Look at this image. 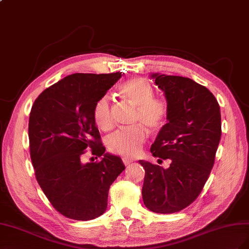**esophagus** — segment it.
<instances>
[{
    "mask_svg": "<svg viewBox=\"0 0 249 249\" xmlns=\"http://www.w3.org/2000/svg\"><path fill=\"white\" fill-rule=\"evenodd\" d=\"M122 160H123V162H124V165H125V166L131 164V162L133 161L131 159H129V158H126V156H124V158L122 159Z\"/></svg>",
    "mask_w": 249,
    "mask_h": 249,
    "instance_id": "34e87169",
    "label": "esophagus"
}]
</instances>
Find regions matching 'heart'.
Instances as JSON below:
<instances>
[{"label":"heart","mask_w":249,"mask_h":249,"mask_svg":"<svg viewBox=\"0 0 249 249\" xmlns=\"http://www.w3.org/2000/svg\"><path fill=\"white\" fill-rule=\"evenodd\" d=\"M124 100L136 107L133 122L139 124L129 129H119L106 140L109 151L124 156H134L140 151L147 138L144 125L150 130L164 126L168 116V105L164 98L154 96V89L144 78H131L119 89ZM93 117L96 125L102 130L112 127L111 105L109 98L104 96L96 102Z\"/></svg>","instance_id":"obj_1"}]
</instances>
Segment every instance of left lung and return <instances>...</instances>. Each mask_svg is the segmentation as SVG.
Segmentation results:
<instances>
[{
  "instance_id": "obj_1",
  "label": "left lung",
  "mask_w": 249,
  "mask_h": 249,
  "mask_svg": "<svg viewBox=\"0 0 249 249\" xmlns=\"http://www.w3.org/2000/svg\"><path fill=\"white\" fill-rule=\"evenodd\" d=\"M164 91L168 116L150 151L171 160L168 169L140 160L145 169L142 196L146 208L171 214L187 208L199 196L221 138V115L215 96L190 78L152 74Z\"/></svg>"
}]
</instances>
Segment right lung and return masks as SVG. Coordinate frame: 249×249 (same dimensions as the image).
<instances>
[{
	"instance_id": "add662e5",
	"label": "right lung",
	"mask_w": 249,
	"mask_h": 249,
	"mask_svg": "<svg viewBox=\"0 0 249 249\" xmlns=\"http://www.w3.org/2000/svg\"><path fill=\"white\" fill-rule=\"evenodd\" d=\"M121 77L122 72L69 75L32 105L28 131L35 177L53 208L68 218L101 216L109 187L125 169L121 158L105 153L93 117L96 102ZM88 147L103 160L82 163Z\"/></svg>"
}]
</instances>
